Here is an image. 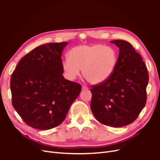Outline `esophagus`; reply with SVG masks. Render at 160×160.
I'll return each mask as SVG.
<instances>
[{
  "label": "esophagus",
  "mask_w": 160,
  "mask_h": 160,
  "mask_svg": "<svg viewBox=\"0 0 160 160\" xmlns=\"http://www.w3.org/2000/svg\"><path fill=\"white\" fill-rule=\"evenodd\" d=\"M82 89H83V90H88V88H87L86 86L83 85V86H82Z\"/></svg>",
  "instance_id": "1"
}]
</instances>
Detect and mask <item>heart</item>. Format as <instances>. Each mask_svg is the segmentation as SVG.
<instances>
[{
    "mask_svg": "<svg viewBox=\"0 0 160 160\" xmlns=\"http://www.w3.org/2000/svg\"><path fill=\"white\" fill-rule=\"evenodd\" d=\"M62 61L67 79L75 80L82 72L90 83L99 85L108 81L117 66L118 56L112 47L101 44L74 47Z\"/></svg>",
    "mask_w": 160,
    "mask_h": 160,
    "instance_id": "heart-1",
    "label": "heart"
}]
</instances>
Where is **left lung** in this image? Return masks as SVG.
Returning a JSON list of instances; mask_svg holds the SVG:
<instances>
[{
    "label": "left lung",
    "instance_id": "8db88e82",
    "mask_svg": "<svg viewBox=\"0 0 160 160\" xmlns=\"http://www.w3.org/2000/svg\"><path fill=\"white\" fill-rule=\"evenodd\" d=\"M110 42L119 48L117 66L108 81L91 89V109L98 122L118 128L133 122L145 107L149 76L142 57L129 42Z\"/></svg>",
    "mask_w": 160,
    "mask_h": 160
}]
</instances>
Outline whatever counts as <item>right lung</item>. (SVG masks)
Masks as SVG:
<instances>
[{
	"label": "right lung",
	"instance_id": "right-lung-1",
	"mask_svg": "<svg viewBox=\"0 0 160 160\" xmlns=\"http://www.w3.org/2000/svg\"><path fill=\"white\" fill-rule=\"evenodd\" d=\"M68 42L36 47L18 62L11 79L13 108L28 126L50 129L65 120L81 85L62 76L61 53Z\"/></svg>",
	"mask_w": 160,
	"mask_h": 160
}]
</instances>
